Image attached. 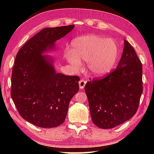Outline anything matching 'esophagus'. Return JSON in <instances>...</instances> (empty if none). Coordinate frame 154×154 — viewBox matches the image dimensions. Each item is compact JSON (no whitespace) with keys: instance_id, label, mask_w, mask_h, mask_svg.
Listing matches in <instances>:
<instances>
[{"instance_id":"34e87169","label":"esophagus","mask_w":154,"mask_h":154,"mask_svg":"<svg viewBox=\"0 0 154 154\" xmlns=\"http://www.w3.org/2000/svg\"><path fill=\"white\" fill-rule=\"evenodd\" d=\"M85 84H86V81L81 79L79 81V88L81 89H83V88L85 86Z\"/></svg>"}]
</instances>
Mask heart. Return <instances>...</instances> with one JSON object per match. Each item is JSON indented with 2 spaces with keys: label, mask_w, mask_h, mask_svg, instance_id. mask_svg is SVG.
Here are the masks:
<instances>
[{
  "label": "heart",
  "mask_w": 154,
  "mask_h": 154,
  "mask_svg": "<svg viewBox=\"0 0 154 154\" xmlns=\"http://www.w3.org/2000/svg\"><path fill=\"white\" fill-rule=\"evenodd\" d=\"M119 49L112 39L98 35H87L71 42L65 57L77 71L87 61V71L94 77H101L112 69L118 58Z\"/></svg>",
  "instance_id": "1"
}]
</instances>
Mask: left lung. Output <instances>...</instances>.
Wrapping results in <instances>:
<instances>
[{"mask_svg": "<svg viewBox=\"0 0 154 154\" xmlns=\"http://www.w3.org/2000/svg\"><path fill=\"white\" fill-rule=\"evenodd\" d=\"M93 122L103 129L112 128L134 115L142 86V66L134 49L124 40L116 68L103 79H93L85 87Z\"/></svg>", "mask_w": 154, "mask_h": 154, "instance_id": "1", "label": "left lung"}]
</instances>
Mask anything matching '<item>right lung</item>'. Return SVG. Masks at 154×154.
Instances as JSON below:
<instances>
[{
	"label": "right lung",
	"instance_id": "1",
	"mask_svg": "<svg viewBox=\"0 0 154 154\" xmlns=\"http://www.w3.org/2000/svg\"><path fill=\"white\" fill-rule=\"evenodd\" d=\"M74 26L44 28L16 54L11 77V97L20 115L35 126H60L66 118L70 100L79 90V77L57 73L52 58L42 55L55 48V42Z\"/></svg>",
	"mask_w": 154,
	"mask_h": 154
}]
</instances>
